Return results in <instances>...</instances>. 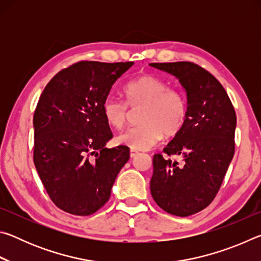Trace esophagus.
Here are the masks:
<instances>
[{"label": "esophagus", "instance_id": "obj_1", "mask_svg": "<svg viewBox=\"0 0 261 261\" xmlns=\"http://www.w3.org/2000/svg\"><path fill=\"white\" fill-rule=\"evenodd\" d=\"M138 155V151H135V149H131L130 151V156L131 158H135V156H137Z\"/></svg>", "mask_w": 261, "mask_h": 261}]
</instances>
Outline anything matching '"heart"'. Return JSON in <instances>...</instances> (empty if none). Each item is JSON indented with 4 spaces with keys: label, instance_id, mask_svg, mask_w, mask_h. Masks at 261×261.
<instances>
[{
    "label": "heart",
    "instance_id": "1",
    "mask_svg": "<svg viewBox=\"0 0 261 261\" xmlns=\"http://www.w3.org/2000/svg\"><path fill=\"white\" fill-rule=\"evenodd\" d=\"M124 95L130 108H140L137 117L139 124L118 135V145L135 151L148 149L161 139L162 135H177L187 121L185 95L177 88L168 87V83L152 74H143L127 83ZM126 105L114 98L103 101L102 114L110 126L121 129L125 124Z\"/></svg>",
    "mask_w": 261,
    "mask_h": 261
}]
</instances>
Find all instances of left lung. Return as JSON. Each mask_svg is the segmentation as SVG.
<instances>
[{
	"label": "left lung",
	"mask_w": 261,
	"mask_h": 261,
	"mask_svg": "<svg viewBox=\"0 0 261 261\" xmlns=\"http://www.w3.org/2000/svg\"><path fill=\"white\" fill-rule=\"evenodd\" d=\"M149 65L177 78L188 98L183 127L163 148L165 156H153L151 193L167 213L189 216L206 208L219 192L235 153L236 113L220 82L198 64Z\"/></svg>",
	"instance_id": "8db88e82"
}]
</instances>
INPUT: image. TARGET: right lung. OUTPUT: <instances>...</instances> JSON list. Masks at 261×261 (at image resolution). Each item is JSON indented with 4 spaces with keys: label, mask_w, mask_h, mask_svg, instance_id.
Segmentation results:
<instances>
[{
    "label": "right lung",
    "mask_w": 261,
    "mask_h": 261,
    "mask_svg": "<svg viewBox=\"0 0 261 261\" xmlns=\"http://www.w3.org/2000/svg\"><path fill=\"white\" fill-rule=\"evenodd\" d=\"M134 62L81 61L47 84L33 116V160L51 201L86 216L108 201L129 147L107 148L113 138L102 103Z\"/></svg>",
    "instance_id": "add662e5"
}]
</instances>
